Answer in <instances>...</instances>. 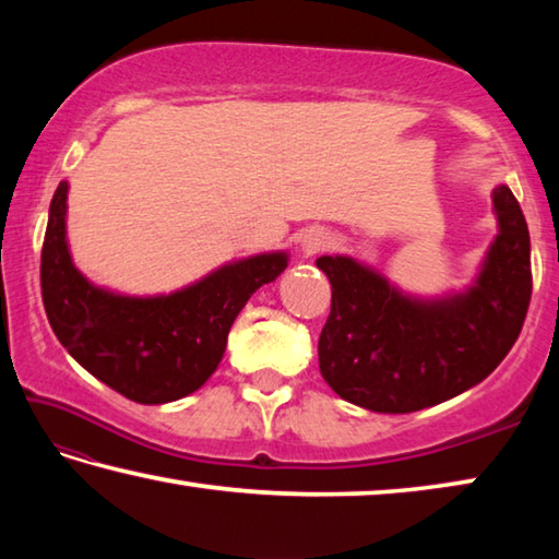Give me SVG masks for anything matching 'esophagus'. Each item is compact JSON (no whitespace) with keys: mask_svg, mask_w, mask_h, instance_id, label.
Segmentation results:
<instances>
[{"mask_svg":"<svg viewBox=\"0 0 559 559\" xmlns=\"http://www.w3.org/2000/svg\"><path fill=\"white\" fill-rule=\"evenodd\" d=\"M325 236L323 234H308L306 241H302V246H306L308 253H316L320 249H325Z\"/></svg>","mask_w":559,"mask_h":559,"instance_id":"34e87169","label":"esophagus"}]
</instances>
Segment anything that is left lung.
I'll use <instances>...</instances> for the list:
<instances>
[{
  "instance_id": "obj_1",
  "label": "left lung",
  "mask_w": 559,
  "mask_h": 559,
  "mask_svg": "<svg viewBox=\"0 0 559 559\" xmlns=\"http://www.w3.org/2000/svg\"><path fill=\"white\" fill-rule=\"evenodd\" d=\"M500 234L476 286L461 296L414 300L347 257H320L333 300L318 340L325 382L357 406L409 414L471 390L496 370L523 330L533 271L523 210L493 189Z\"/></svg>"
}]
</instances>
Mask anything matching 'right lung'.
Wrapping results in <instances>:
<instances>
[{
	"instance_id": "1",
	"label": "right lung",
	"mask_w": 559,
	"mask_h": 559,
	"mask_svg": "<svg viewBox=\"0 0 559 559\" xmlns=\"http://www.w3.org/2000/svg\"><path fill=\"white\" fill-rule=\"evenodd\" d=\"M66 194L69 182H61L41 249V298L59 343L93 377L138 404L175 402L200 390L219 367L246 300L286 271V253L229 263L169 296H116L91 286L73 266Z\"/></svg>"
}]
</instances>
